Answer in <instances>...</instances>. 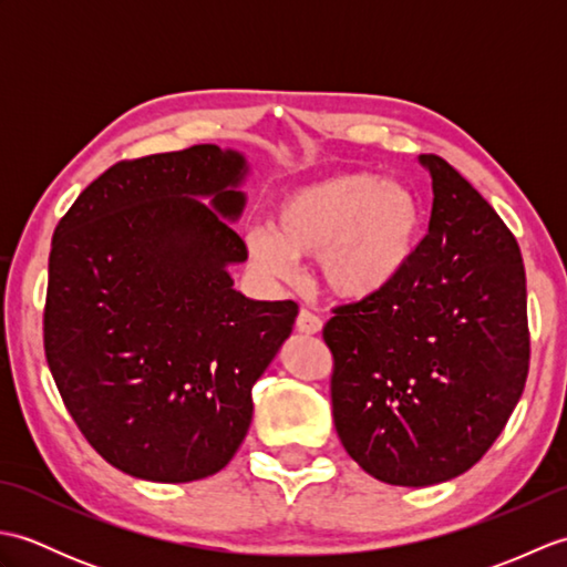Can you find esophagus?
I'll list each match as a JSON object with an SVG mask.
<instances>
[{"instance_id": "esophagus-1", "label": "esophagus", "mask_w": 567, "mask_h": 567, "mask_svg": "<svg viewBox=\"0 0 567 567\" xmlns=\"http://www.w3.org/2000/svg\"><path fill=\"white\" fill-rule=\"evenodd\" d=\"M321 319L317 317V315H311L309 309H302L299 311V317H297V331L299 333H305V336H317L319 331H321Z\"/></svg>"}]
</instances>
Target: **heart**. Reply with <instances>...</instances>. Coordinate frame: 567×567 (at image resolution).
Segmentation results:
<instances>
[{
	"mask_svg": "<svg viewBox=\"0 0 567 567\" xmlns=\"http://www.w3.org/2000/svg\"><path fill=\"white\" fill-rule=\"evenodd\" d=\"M424 238V209L409 187L372 173H346L277 199L270 226L246 234L248 256L272 277L317 258L321 285L343 302H368L402 280Z\"/></svg>",
	"mask_w": 567,
	"mask_h": 567,
	"instance_id": "1",
	"label": "heart"
}]
</instances>
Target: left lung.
I'll return each mask as SVG.
<instances>
[{"label": "left lung", "mask_w": 567, "mask_h": 567, "mask_svg": "<svg viewBox=\"0 0 567 567\" xmlns=\"http://www.w3.org/2000/svg\"><path fill=\"white\" fill-rule=\"evenodd\" d=\"M429 234L390 292L333 309V424L388 485L463 475L502 433L528 375L526 272L516 238L439 155Z\"/></svg>", "instance_id": "obj_1"}]
</instances>
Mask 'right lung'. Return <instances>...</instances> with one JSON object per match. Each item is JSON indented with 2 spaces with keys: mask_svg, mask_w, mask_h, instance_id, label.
Wrapping results in <instances>:
<instances>
[{
  "mask_svg": "<svg viewBox=\"0 0 567 567\" xmlns=\"http://www.w3.org/2000/svg\"><path fill=\"white\" fill-rule=\"evenodd\" d=\"M248 173L244 153L214 143L116 163L55 228L48 368L84 439L126 475L219 473L248 433L252 384L290 339L292 299H248L228 272L248 258L231 228Z\"/></svg>",
  "mask_w": 567,
  "mask_h": 567,
  "instance_id": "add662e5",
  "label": "right lung"
}]
</instances>
